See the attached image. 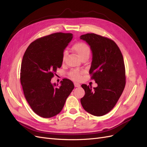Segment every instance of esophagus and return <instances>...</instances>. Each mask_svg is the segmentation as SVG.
I'll return each instance as SVG.
<instances>
[{
    "label": "esophagus",
    "instance_id": "esophagus-1",
    "mask_svg": "<svg viewBox=\"0 0 147 147\" xmlns=\"http://www.w3.org/2000/svg\"><path fill=\"white\" fill-rule=\"evenodd\" d=\"M74 85H75V87H80V84L78 83H74Z\"/></svg>",
    "mask_w": 147,
    "mask_h": 147
}]
</instances>
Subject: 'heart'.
Here are the masks:
<instances>
[{
  "instance_id": "b5f03b06",
  "label": "heart",
  "mask_w": 147,
  "mask_h": 147,
  "mask_svg": "<svg viewBox=\"0 0 147 147\" xmlns=\"http://www.w3.org/2000/svg\"><path fill=\"white\" fill-rule=\"evenodd\" d=\"M73 49L74 51L77 53L78 56L80 57V58L82 59L83 57L85 56H89L90 55L91 50L90 48L87 45L86 43L84 42H78L75 44L73 47ZM67 55V52L64 51L63 55V61H64L65 59V57ZM83 72L82 70H72L69 72V75L70 77L74 80H79L81 78L82 75L83 74Z\"/></svg>"
}]
</instances>
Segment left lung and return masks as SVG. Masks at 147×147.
Returning <instances> with one entry per match:
<instances>
[{"mask_svg":"<svg viewBox=\"0 0 147 147\" xmlns=\"http://www.w3.org/2000/svg\"><path fill=\"white\" fill-rule=\"evenodd\" d=\"M90 46L92 60L90 74L97 86L82 84L85 94L81 104L87 112L100 117L116 105L126 84L125 66L122 53L113 40L96 34L80 36Z\"/></svg>","mask_w":147,"mask_h":147,"instance_id":"8db88e82","label":"left lung"}]
</instances>
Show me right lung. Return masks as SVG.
<instances>
[{"mask_svg": "<svg viewBox=\"0 0 147 147\" xmlns=\"http://www.w3.org/2000/svg\"><path fill=\"white\" fill-rule=\"evenodd\" d=\"M73 34L56 32L31 43L22 60L20 81L25 98L34 112L43 118L55 116L63 109L74 88L73 82L64 78L61 85L51 80L63 63L64 50Z\"/></svg>", "mask_w": 147, "mask_h": 147, "instance_id": "add662e5", "label": "right lung"}]
</instances>
